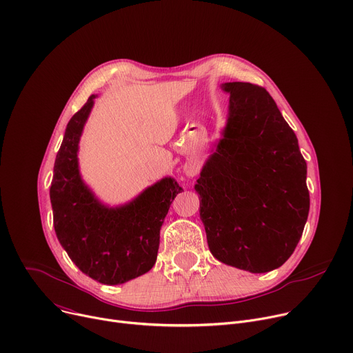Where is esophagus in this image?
Listing matches in <instances>:
<instances>
[{
	"label": "esophagus",
	"mask_w": 353,
	"mask_h": 353,
	"mask_svg": "<svg viewBox=\"0 0 353 353\" xmlns=\"http://www.w3.org/2000/svg\"><path fill=\"white\" fill-rule=\"evenodd\" d=\"M183 171L188 176H195L199 171V167L195 164V162H188V164L183 167Z\"/></svg>",
	"instance_id": "1"
}]
</instances>
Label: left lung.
I'll return each mask as SVG.
<instances>
[{
  "label": "left lung",
  "instance_id": "8db88e82",
  "mask_svg": "<svg viewBox=\"0 0 353 353\" xmlns=\"http://www.w3.org/2000/svg\"><path fill=\"white\" fill-rule=\"evenodd\" d=\"M229 116L196 192L214 259L267 273L283 265L303 236L310 212L307 162L294 131L264 88L225 83Z\"/></svg>",
  "mask_w": 353,
  "mask_h": 353
}]
</instances>
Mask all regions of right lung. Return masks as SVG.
I'll return each instance as SVG.
<instances>
[{"label":"right lung","mask_w":353,"mask_h":353,"mask_svg":"<svg viewBox=\"0 0 353 353\" xmlns=\"http://www.w3.org/2000/svg\"><path fill=\"white\" fill-rule=\"evenodd\" d=\"M94 94L73 114L57 154L50 183L53 226L70 260L90 279L123 284L152 268L159 230L182 188L164 178L120 208L101 205L79 174L77 150Z\"/></svg>","instance_id":"right-lung-1"}]
</instances>
